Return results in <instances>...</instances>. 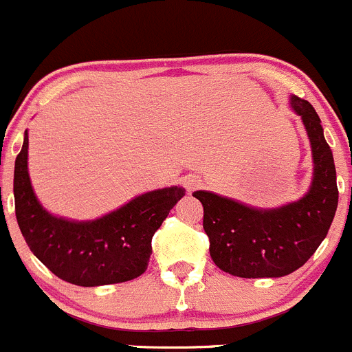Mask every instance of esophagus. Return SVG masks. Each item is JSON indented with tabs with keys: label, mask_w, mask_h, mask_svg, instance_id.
Here are the masks:
<instances>
[{
	"label": "esophagus",
	"mask_w": 352,
	"mask_h": 352,
	"mask_svg": "<svg viewBox=\"0 0 352 352\" xmlns=\"http://www.w3.org/2000/svg\"><path fill=\"white\" fill-rule=\"evenodd\" d=\"M200 184H201V181L198 179L197 176L184 177V186H186L188 191H195V190H197V188H200Z\"/></svg>",
	"instance_id": "obj_1"
}]
</instances>
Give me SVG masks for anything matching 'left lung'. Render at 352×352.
<instances>
[{
    "label": "left lung",
    "mask_w": 352,
    "mask_h": 352,
    "mask_svg": "<svg viewBox=\"0 0 352 352\" xmlns=\"http://www.w3.org/2000/svg\"><path fill=\"white\" fill-rule=\"evenodd\" d=\"M291 106L311 142L315 173L309 191L294 204L258 210L229 198L195 191L204 205L210 256L224 272L245 279L283 277L305 265L325 239L339 201L336 164L315 107L299 97Z\"/></svg>",
    "instance_id": "obj_1"
}]
</instances>
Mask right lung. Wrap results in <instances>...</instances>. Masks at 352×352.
<instances>
[{
    "label": "right lung",
    "instance_id": "right-lung-1",
    "mask_svg": "<svg viewBox=\"0 0 352 352\" xmlns=\"http://www.w3.org/2000/svg\"><path fill=\"white\" fill-rule=\"evenodd\" d=\"M29 137L15 161L13 193L19 228L30 252L59 279L96 287L137 279L147 270L152 236L184 195L171 186L137 197L92 222L51 215L34 195L27 171Z\"/></svg>",
    "mask_w": 352,
    "mask_h": 352
}]
</instances>
